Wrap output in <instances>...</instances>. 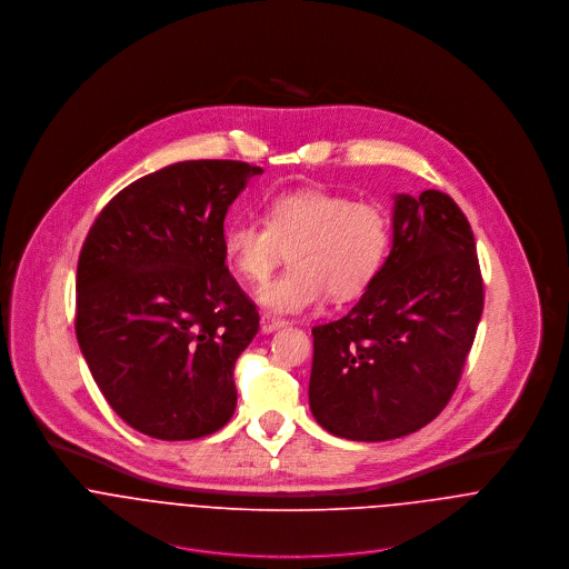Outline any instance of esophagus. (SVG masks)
I'll list each match as a JSON object with an SVG mask.
<instances>
[{"label":"esophagus","mask_w":569,"mask_h":569,"mask_svg":"<svg viewBox=\"0 0 569 569\" xmlns=\"http://www.w3.org/2000/svg\"><path fill=\"white\" fill-rule=\"evenodd\" d=\"M284 326H287V322L280 320V318H273V316H269V313L260 316V330H262L264 335H269V332H273V330H280V328H284Z\"/></svg>","instance_id":"esophagus-1"}]
</instances>
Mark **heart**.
Returning a JSON list of instances; mask_svg holds the SVG:
<instances>
[{
  "label": "heart",
  "instance_id": "obj_1",
  "mask_svg": "<svg viewBox=\"0 0 569 569\" xmlns=\"http://www.w3.org/2000/svg\"><path fill=\"white\" fill-rule=\"evenodd\" d=\"M390 247V217L377 203L328 190H293L269 199L264 223L239 219L226 228L223 251L247 280L262 282L289 249L291 267L262 284L256 300L271 313L296 316L325 302L361 296Z\"/></svg>",
  "mask_w": 569,
  "mask_h": 569
}]
</instances>
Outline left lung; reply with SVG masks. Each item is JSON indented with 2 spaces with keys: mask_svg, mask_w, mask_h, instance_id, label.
<instances>
[{
  "mask_svg": "<svg viewBox=\"0 0 569 569\" xmlns=\"http://www.w3.org/2000/svg\"><path fill=\"white\" fill-rule=\"evenodd\" d=\"M482 309L465 212L440 190L397 194L383 267L348 316L311 330L316 420L363 442L418 431L453 397Z\"/></svg>",
  "mask_w": 569,
  "mask_h": 569,
  "instance_id": "left-lung-1",
  "label": "left lung"
}]
</instances>
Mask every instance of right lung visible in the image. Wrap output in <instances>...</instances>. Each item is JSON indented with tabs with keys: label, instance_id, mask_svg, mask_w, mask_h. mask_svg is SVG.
I'll return each mask as SVG.
<instances>
[{
	"label": "right lung",
	"instance_id": "obj_1",
	"mask_svg": "<svg viewBox=\"0 0 569 569\" xmlns=\"http://www.w3.org/2000/svg\"><path fill=\"white\" fill-rule=\"evenodd\" d=\"M262 168L192 160L120 190L77 269V339L107 403L158 440L219 431L258 311L226 267L223 221Z\"/></svg>",
	"mask_w": 569,
	"mask_h": 569
}]
</instances>
